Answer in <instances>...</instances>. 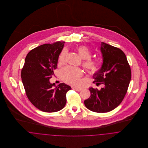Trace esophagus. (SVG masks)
<instances>
[{
	"label": "esophagus",
	"mask_w": 148,
	"mask_h": 148,
	"mask_svg": "<svg viewBox=\"0 0 148 148\" xmlns=\"http://www.w3.org/2000/svg\"><path fill=\"white\" fill-rule=\"evenodd\" d=\"M74 89H75V90H77V92H80L82 90V88H73Z\"/></svg>",
	"instance_id": "1"
}]
</instances>
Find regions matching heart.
Instances as JSON below:
<instances>
[{
    "label": "heart",
    "instance_id": "1",
    "mask_svg": "<svg viewBox=\"0 0 148 148\" xmlns=\"http://www.w3.org/2000/svg\"><path fill=\"white\" fill-rule=\"evenodd\" d=\"M77 51L80 56L84 60L83 65L86 71L90 73L97 71L98 66L97 62L90 59L92 53L87 47L80 46L77 48ZM66 53L67 51L66 49H64L60 53L58 59L59 64H62L64 63ZM60 75L65 82L71 84L77 85L80 82L79 78L82 76L83 72L79 68L68 66L62 70Z\"/></svg>",
    "mask_w": 148,
    "mask_h": 148
}]
</instances>
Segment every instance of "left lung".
I'll return each instance as SVG.
<instances>
[{
    "mask_svg": "<svg viewBox=\"0 0 148 148\" xmlns=\"http://www.w3.org/2000/svg\"><path fill=\"white\" fill-rule=\"evenodd\" d=\"M103 58L101 68L93 74V83L103 84L100 90L89 88L90 97L85 106L97 113L112 111L124 98L131 80V70L124 53L118 48L101 42Z\"/></svg>",
    "mask_w": 148,
    "mask_h": 148,
    "instance_id": "obj_1",
    "label": "left lung"
}]
</instances>
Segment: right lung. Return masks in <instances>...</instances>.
I'll return each mask as SVG.
<instances>
[{
  "label": "right lung",
  "mask_w": 148,
  "mask_h": 148,
  "mask_svg": "<svg viewBox=\"0 0 148 148\" xmlns=\"http://www.w3.org/2000/svg\"><path fill=\"white\" fill-rule=\"evenodd\" d=\"M64 43L45 44L32 50L21 70V80L27 97L36 108L44 112L62 110L66 103V94L71 89L65 83L54 88V83L49 81L54 75Z\"/></svg>",
  "instance_id": "add662e5"
}]
</instances>
